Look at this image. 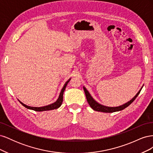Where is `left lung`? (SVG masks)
<instances>
[{
	"label": "left lung",
	"instance_id": "left-lung-1",
	"mask_svg": "<svg viewBox=\"0 0 153 153\" xmlns=\"http://www.w3.org/2000/svg\"><path fill=\"white\" fill-rule=\"evenodd\" d=\"M142 87H142L140 91L137 92V94L135 96H134L130 101H128V102L126 103L125 104H123L121 106H115V107H110V106H104L103 105H101L99 103L97 102V101H96L93 99V98L91 96L89 91L86 89V88L85 87H83L84 92H85V96H86L87 101L88 103H89V105H90L91 107L95 111H98V112H106V113H112V112H118V111L123 110L125 108L128 107L129 105L131 104L133 102V101L136 99L138 95L139 94V93L142 89Z\"/></svg>",
	"mask_w": 153,
	"mask_h": 153
}]
</instances>
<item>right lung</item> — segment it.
<instances>
[{"mask_svg": "<svg viewBox=\"0 0 153 153\" xmlns=\"http://www.w3.org/2000/svg\"><path fill=\"white\" fill-rule=\"evenodd\" d=\"M71 78H69V79L65 83V84H64V87H62V89L61 91V92H60V94H59V96L58 99L57 100V101H55V102L50 104V105H47V106H41V107H34V106H27L25 104L23 103L22 102H21V101L20 100H18L20 101V103L24 106H25V108H28V109H30V110H34V111H37V112H42V111H47V110H54V109H57L58 108H59L60 106H61L62 105V101H63V94H64V90H65L66 87V85L67 84H68V82L70 81Z\"/></svg>", "mask_w": 153, "mask_h": 153, "instance_id": "1", "label": "right lung"}]
</instances>
